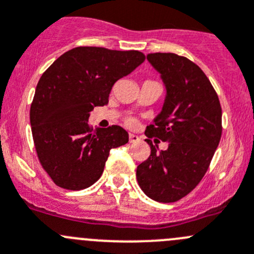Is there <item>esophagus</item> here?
Listing matches in <instances>:
<instances>
[{"label":"esophagus","instance_id":"esophagus-1","mask_svg":"<svg viewBox=\"0 0 254 254\" xmlns=\"http://www.w3.org/2000/svg\"><path fill=\"white\" fill-rule=\"evenodd\" d=\"M128 139H129V143H136V142L139 141V137L136 136V134L131 133V134H129Z\"/></svg>","mask_w":254,"mask_h":254}]
</instances>
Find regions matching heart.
<instances>
[{"label":"heart","instance_id":"obj_1","mask_svg":"<svg viewBox=\"0 0 254 254\" xmlns=\"http://www.w3.org/2000/svg\"><path fill=\"white\" fill-rule=\"evenodd\" d=\"M128 123H129V125H131V123H132V121H128Z\"/></svg>","mask_w":254,"mask_h":254}]
</instances>
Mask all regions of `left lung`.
<instances>
[{"label": "left lung", "instance_id": "obj_1", "mask_svg": "<svg viewBox=\"0 0 254 254\" xmlns=\"http://www.w3.org/2000/svg\"><path fill=\"white\" fill-rule=\"evenodd\" d=\"M147 60L166 87L162 111L146 129L148 138L167 142L137 167L141 190L162 203L187 195L206 175L222 136V108L213 86L199 67L176 53H149Z\"/></svg>", "mask_w": 254, "mask_h": 254}]
</instances>
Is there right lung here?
<instances>
[{"instance_id": "1", "label": "right lung", "mask_w": 254, "mask_h": 254, "mask_svg": "<svg viewBox=\"0 0 254 254\" xmlns=\"http://www.w3.org/2000/svg\"><path fill=\"white\" fill-rule=\"evenodd\" d=\"M138 51L76 47L41 76L30 111L36 152L59 187L79 190L102 176L110 151L128 142L120 126L91 128L89 112L108 103L112 86L144 61Z\"/></svg>"}]
</instances>
